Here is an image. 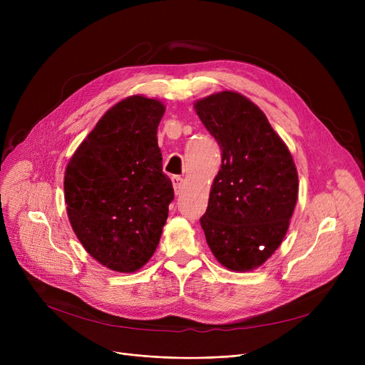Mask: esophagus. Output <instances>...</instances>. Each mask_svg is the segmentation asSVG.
Here are the masks:
<instances>
[{"label": "esophagus", "mask_w": 365, "mask_h": 365, "mask_svg": "<svg viewBox=\"0 0 365 365\" xmlns=\"http://www.w3.org/2000/svg\"><path fill=\"white\" fill-rule=\"evenodd\" d=\"M173 187H175V192H176V195H180L182 194V190H183V187H185V185H183V179L180 178V176H173Z\"/></svg>", "instance_id": "esophagus-1"}]
</instances>
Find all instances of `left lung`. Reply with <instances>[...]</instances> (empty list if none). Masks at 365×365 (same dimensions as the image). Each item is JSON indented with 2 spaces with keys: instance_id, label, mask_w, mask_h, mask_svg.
I'll return each mask as SVG.
<instances>
[{
  "instance_id": "obj_1",
  "label": "left lung",
  "mask_w": 365,
  "mask_h": 365,
  "mask_svg": "<svg viewBox=\"0 0 365 365\" xmlns=\"http://www.w3.org/2000/svg\"><path fill=\"white\" fill-rule=\"evenodd\" d=\"M222 150V165L200 219L215 257L231 271H252L282 242L299 179L292 153L266 115L245 96L220 91L195 103Z\"/></svg>"
}]
</instances>
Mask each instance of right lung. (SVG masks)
Instances as JSON below:
<instances>
[{"mask_svg":"<svg viewBox=\"0 0 365 365\" xmlns=\"http://www.w3.org/2000/svg\"><path fill=\"white\" fill-rule=\"evenodd\" d=\"M164 105L143 96L112 106L65 171L66 212L87 253L117 272H134L155 253L168 204L157 130Z\"/></svg>","mask_w":365,"mask_h":365,"instance_id":"obj_1","label":"right lung"}]
</instances>
